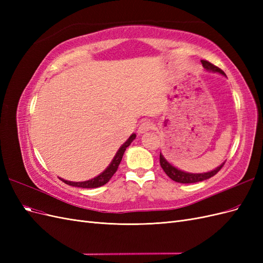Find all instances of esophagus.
I'll return each instance as SVG.
<instances>
[{
  "mask_svg": "<svg viewBox=\"0 0 263 263\" xmlns=\"http://www.w3.org/2000/svg\"><path fill=\"white\" fill-rule=\"evenodd\" d=\"M153 128H154V124L153 123H151V122H144V123H141L139 125L137 132H138L139 135H144L147 132H149L150 129H153Z\"/></svg>",
  "mask_w": 263,
  "mask_h": 263,
  "instance_id": "1",
  "label": "esophagus"
}]
</instances>
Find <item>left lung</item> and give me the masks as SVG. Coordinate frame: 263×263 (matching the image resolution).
<instances>
[{"label": "left lung", "instance_id": "8db88e82", "mask_svg": "<svg viewBox=\"0 0 263 263\" xmlns=\"http://www.w3.org/2000/svg\"><path fill=\"white\" fill-rule=\"evenodd\" d=\"M201 62H202V65H203V67L206 71H210V72H215V73H219L221 76L226 77V74L224 73V71L220 70L217 67H215L214 65H212L211 62L206 61V60H201ZM224 163L225 162H222L220 165L217 166V168H215L214 170H211L209 172L191 173V172H185V171H182V170L178 169L177 166H174L173 164H171L168 160H166L164 156L160 153V165H161V168L163 169V171L165 172L166 176H168L171 180L176 181L178 183H183V184L201 182V181L208 180V179L214 177L215 174H216L221 169V166L224 165Z\"/></svg>", "mask_w": 263, "mask_h": 263}]
</instances>
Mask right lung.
Returning a JSON list of instances; mask_svg holds the SVG:
<instances>
[{
	"instance_id": "1",
	"label": "right lung",
	"mask_w": 263,
	"mask_h": 263,
	"mask_svg": "<svg viewBox=\"0 0 263 263\" xmlns=\"http://www.w3.org/2000/svg\"><path fill=\"white\" fill-rule=\"evenodd\" d=\"M135 138H136V134H132L130 137L127 139L121 147H119L116 155L113 158V160L110 161V163L108 164L107 168L102 173H100L98 177H95V178L90 179V180H86V181H82V182H72V181L61 179V178H60V180L65 182L66 184H68V185L77 186V187H83V189H93V187H99V186L106 184V183L110 180V178L114 176V173L117 171V168H118L119 163H121V161H122V158L124 156L126 148L132 144Z\"/></svg>"
}]
</instances>
